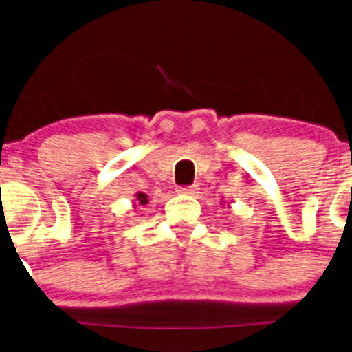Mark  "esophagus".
I'll return each instance as SVG.
<instances>
[{
	"mask_svg": "<svg viewBox=\"0 0 352 352\" xmlns=\"http://www.w3.org/2000/svg\"><path fill=\"white\" fill-rule=\"evenodd\" d=\"M197 192V185H190V186H179L178 194H185V195H194Z\"/></svg>",
	"mask_w": 352,
	"mask_h": 352,
	"instance_id": "obj_1",
	"label": "esophagus"
}]
</instances>
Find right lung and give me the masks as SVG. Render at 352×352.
Instances as JSON below:
<instances>
[{
    "label": "right lung",
    "instance_id": "add662e5",
    "mask_svg": "<svg viewBox=\"0 0 352 352\" xmlns=\"http://www.w3.org/2000/svg\"><path fill=\"white\" fill-rule=\"evenodd\" d=\"M148 195L142 194V192H138V194H135V203L133 204H142V206H144V204H148Z\"/></svg>",
    "mask_w": 352,
    "mask_h": 352
}]
</instances>
